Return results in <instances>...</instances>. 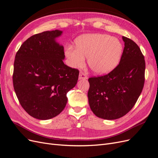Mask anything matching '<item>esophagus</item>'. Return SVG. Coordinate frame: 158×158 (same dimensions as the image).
<instances>
[{"label":"esophagus","instance_id":"1","mask_svg":"<svg viewBox=\"0 0 158 158\" xmlns=\"http://www.w3.org/2000/svg\"><path fill=\"white\" fill-rule=\"evenodd\" d=\"M88 78L85 74H84L82 72H80L79 74V80H86Z\"/></svg>","mask_w":158,"mask_h":158}]
</instances>
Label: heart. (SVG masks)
<instances>
[{
    "label": "heart",
    "instance_id": "1",
    "mask_svg": "<svg viewBox=\"0 0 158 158\" xmlns=\"http://www.w3.org/2000/svg\"><path fill=\"white\" fill-rule=\"evenodd\" d=\"M76 49L69 47L66 56L73 67H80L88 57L89 68L98 74H107L116 67L123 52L121 42L109 35L92 33L80 36Z\"/></svg>",
    "mask_w": 158,
    "mask_h": 158
}]
</instances>
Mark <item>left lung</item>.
Instances as JSON below:
<instances>
[{"mask_svg":"<svg viewBox=\"0 0 158 158\" xmlns=\"http://www.w3.org/2000/svg\"><path fill=\"white\" fill-rule=\"evenodd\" d=\"M125 47L120 63L106 75L88 79L89 107L97 117L119 118L135 106L144 87L145 60L139 47L123 36Z\"/></svg>","mask_w":158,"mask_h":158,"instance_id":"obj_1","label":"left lung"}]
</instances>
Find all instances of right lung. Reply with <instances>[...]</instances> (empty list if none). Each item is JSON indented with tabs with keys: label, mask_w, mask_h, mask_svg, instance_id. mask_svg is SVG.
<instances>
[{
	"label": "right lung",
	"mask_w": 158,
	"mask_h": 158,
	"mask_svg": "<svg viewBox=\"0 0 158 158\" xmlns=\"http://www.w3.org/2000/svg\"><path fill=\"white\" fill-rule=\"evenodd\" d=\"M63 31L33 35L23 43L15 56L13 85L22 107L30 116L47 120L60 114L66 94L77 84L79 71L63 63L64 47L56 41Z\"/></svg>",
	"instance_id": "right-lung-1"
}]
</instances>
